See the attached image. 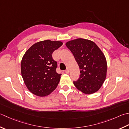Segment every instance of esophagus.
Here are the masks:
<instances>
[{"label":"esophagus","instance_id":"esophagus-1","mask_svg":"<svg viewBox=\"0 0 129 129\" xmlns=\"http://www.w3.org/2000/svg\"><path fill=\"white\" fill-rule=\"evenodd\" d=\"M65 72L66 73H67V74H68V73H69V69H68V68H67V69L65 70Z\"/></svg>","mask_w":129,"mask_h":129}]
</instances>
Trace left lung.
<instances>
[{"label":"left lung","instance_id":"left-lung-1","mask_svg":"<svg viewBox=\"0 0 129 129\" xmlns=\"http://www.w3.org/2000/svg\"><path fill=\"white\" fill-rule=\"evenodd\" d=\"M80 69L75 87L85 94L95 93L102 86L106 77L107 62L97 45L90 40L78 39L66 43Z\"/></svg>","mask_w":129,"mask_h":129}]
</instances>
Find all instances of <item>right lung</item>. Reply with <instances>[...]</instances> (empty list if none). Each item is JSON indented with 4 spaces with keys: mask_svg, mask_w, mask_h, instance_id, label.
I'll return each instance as SVG.
<instances>
[{
    "mask_svg": "<svg viewBox=\"0 0 129 129\" xmlns=\"http://www.w3.org/2000/svg\"><path fill=\"white\" fill-rule=\"evenodd\" d=\"M62 45L50 40L37 42L25 53L21 61V73L25 84L33 94L44 97L57 86L61 74L56 72L57 61L52 54Z\"/></svg>",
    "mask_w": 129,
    "mask_h": 129,
    "instance_id": "obj_1",
    "label": "right lung"
}]
</instances>
